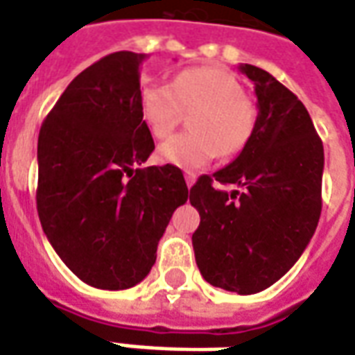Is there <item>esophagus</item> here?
<instances>
[{"label":"esophagus","instance_id":"esophagus-1","mask_svg":"<svg viewBox=\"0 0 355 355\" xmlns=\"http://www.w3.org/2000/svg\"><path fill=\"white\" fill-rule=\"evenodd\" d=\"M197 180V175L193 172H185V183H187V187H193V183Z\"/></svg>","mask_w":355,"mask_h":355}]
</instances>
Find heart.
Returning a JSON list of instances; mask_svg holds the SVG:
<instances>
[{
  "mask_svg": "<svg viewBox=\"0 0 355 355\" xmlns=\"http://www.w3.org/2000/svg\"><path fill=\"white\" fill-rule=\"evenodd\" d=\"M191 132L173 135L158 147L164 164L182 170H198L216 153L237 155L252 139L258 109L245 95V87L230 70L195 67L182 70L172 85L150 82L139 92V114L153 137L164 139L180 124L183 112H191Z\"/></svg>",
  "mask_w": 355,
  "mask_h": 355,
  "instance_id": "heart-1",
  "label": "heart"
}]
</instances>
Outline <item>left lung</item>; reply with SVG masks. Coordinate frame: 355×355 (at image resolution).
I'll return each instance as SVG.
<instances>
[{"instance_id":"8db88e82","label":"left lung","mask_w":355,"mask_h":355,"mask_svg":"<svg viewBox=\"0 0 355 355\" xmlns=\"http://www.w3.org/2000/svg\"><path fill=\"white\" fill-rule=\"evenodd\" d=\"M254 84L258 124L231 164L200 175L189 200L200 214L195 260L214 286L254 294L293 268L321 216L323 143L308 110L270 72L239 64ZM231 182V193L213 182Z\"/></svg>"}]
</instances>
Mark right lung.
I'll list each match as a JSON object with an SVG mask.
<instances>
[{
  "instance_id": "right-lung-1",
  "label": "right lung",
  "mask_w": 355,
  "mask_h": 355,
  "mask_svg": "<svg viewBox=\"0 0 355 355\" xmlns=\"http://www.w3.org/2000/svg\"><path fill=\"white\" fill-rule=\"evenodd\" d=\"M147 55L110 53L80 72L37 137V216L76 277L105 291L141 283L189 189L178 166L141 164L155 150L139 114Z\"/></svg>"
}]
</instances>
